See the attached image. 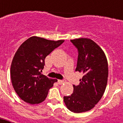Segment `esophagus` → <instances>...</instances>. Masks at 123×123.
Wrapping results in <instances>:
<instances>
[{"mask_svg":"<svg viewBox=\"0 0 123 123\" xmlns=\"http://www.w3.org/2000/svg\"><path fill=\"white\" fill-rule=\"evenodd\" d=\"M57 82H58V83H59V84H60V85H61V84H63V83H65V81H63V80H58V81H57Z\"/></svg>","mask_w":123,"mask_h":123,"instance_id":"esophagus-1","label":"esophagus"}]
</instances>
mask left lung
Masks as SVG:
<instances>
[{"label":"left lung","instance_id":"left-lung-1","mask_svg":"<svg viewBox=\"0 0 123 123\" xmlns=\"http://www.w3.org/2000/svg\"><path fill=\"white\" fill-rule=\"evenodd\" d=\"M78 49L75 71L82 73L78 86L73 85V93L64 97L70 111L81 113L92 110L103 97L107 83L108 64L105 53L94 42L88 38L71 40Z\"/></svg>","mask_w":123,"mask_h":123}]
</instances>
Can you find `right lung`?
<instances>
[{"instance_id":"1","label":"right lung","mask_w":123,"mask_h":123,"mask_svg":"<svg viewBox=\"0 0 123 123\" xmlns=\"http://www.w3.org/2000/svg\"><path fill=\"white\" fill-rule=\"evenodd\" d=\"M64 42L33 36L17 50L12 60L10 73L12 86L22 100L33 105L46 99L49 89L57 80L41 74L44 59Z\"/></svg>"}]
</instances>
